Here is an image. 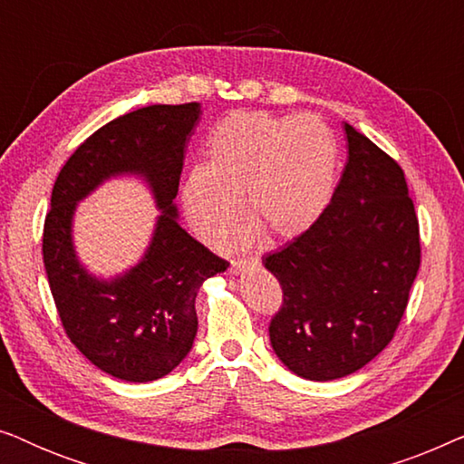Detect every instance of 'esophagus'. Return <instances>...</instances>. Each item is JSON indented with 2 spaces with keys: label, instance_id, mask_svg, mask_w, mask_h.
<instances>
[{
  "label": "esophagus",
  "instance_id": "esophagus-1",
  "mask_svg": "<svg viewBox=\"0 0 464 464\" xmlns=\"http://www.w3.org/2000/svg\"><path fill=\"white\" fill-rule=\"evenodd\" d=\"M259 266V259L257 257H245V259H232L230 264V270L234 275H238V272H243L245 268H257Z\"/></svg>",
  "mask_w": 464,
  "mask_h": 464
}]
</instances>
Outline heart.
<instances>
[{
    "label": "heart",
    "instance_id": "obj_1",
    "mask_svg": "<svg viewBox=\"0 0 464 464\" xmlns=\"http://www.w3.org/2000/svg\"><path fill=\"white\" fill-rule=\"evenodd\" d=\"M338 177V143L319 116L232 111L207 139V164L181 183L188 224L200 238L219 243L240 218L251 221L232 243L246 246L262 230L295 238L325 211Z\"/></svg>",
    "mask_w": 464,
    "mask_h": 464
}]
</instances>
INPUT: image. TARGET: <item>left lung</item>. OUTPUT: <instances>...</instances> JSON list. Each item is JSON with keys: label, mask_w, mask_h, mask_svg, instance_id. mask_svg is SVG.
Here are the masks:
<instances>
[{"label": "left lung", "mask_w": 464, "mask_h": 464, "mask_svg": "<svg viewBox=\"0 0 464 464\" xmlns=\"http://www.w3.org/2000/svg\"><path fill=\"white\" fill-rule=\"evenodd\" d=\"M348 162L316 224L264 257L283 287L270 344L295 376L327 382L382 353L408 306L420 237L403 170L344 124Z\"/></svg>", "instance_id": "left-lung-1"}]
</instances>
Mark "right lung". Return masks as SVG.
I'll list each match as a JSON object with an SVG mask.
<instances>
[{"mask_svg": "<svg viewBox=\"0 0 464 464\" xmlns=\"http://www.w3.org/2000/svg\"><path fill=\"white\" fill-rule=\"evenodd\" d=\"M200 113V103L150 105L111 120L73 151L53 188L42 251L63 327L91 363L126 382H151L188 357L196 295L230 266L183 230L175 202ZM122 176L150 189L157 224L137 265L101 277L77 257L72 221L82 199Z\"/></svg>", "mask_w": 464, "mask_h": 464, "instance_id": "obj_1", "label": "right lung"}]
</instances>
